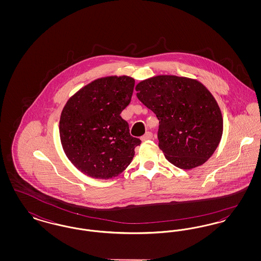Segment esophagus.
I'll use <instances>...</instances> for the list:
<instances>
[{"mask_svg": "<svg viewBox=\"0 0 261 261\" xmlns=\"http://www.w3.org/2000/svg\"><path fill=\"white\" fill-rule=\"evenodd\" d=\"M152 139V133L151 132H147L144 136L141 138L142 141H148V140H151Z\"/></svg>", "mask_w": 261, "mask_h": 261, "instance_id": "obj_1", "label": "esophagus"}]
</instances>
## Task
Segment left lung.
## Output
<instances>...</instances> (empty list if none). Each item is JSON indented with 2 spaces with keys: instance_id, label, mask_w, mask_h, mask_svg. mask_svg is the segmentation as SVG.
Wrapping results in <instances>:
<instances>
[{
  "instance_id": "obj_1",
  "label": "left lung",
  "mask_w": 261,
  "mask_h": 261,
  "mask_svg": "<svg viewBox=\"0 0 261 261\" xmlns=\"http://www.w3.org/2000/svg\"><path fill=\"white\" fill-rule=\"evenodd\" d=\"M137 97L160 120L159 147L182 169L206 162L223 132L221 111L211 92L186 77L160 75L136 86Z\"/></svg>"
}]
</instances>
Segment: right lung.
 I'll list each match as a JSON object with an SVG mask.
<instances>
[{"label": "right lung", "mask_w": 261, "mask_h": 261, "mask_svg": "<svg viewBox=\"0 0 261 261\" xmlns=\"http://www.w3.org/2000/svg\"><path fill=\"white\" fill-rule=\"evenodd\" d=\"M134 85L129 76L99 78L64 106L60 120L62 148L81 172L110 179L132 162L141 140L130 135L120 113L131 100Z\"/></svg>", "instance_id": "right-lung-1"}]
</instances>
